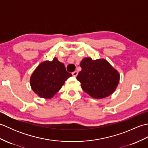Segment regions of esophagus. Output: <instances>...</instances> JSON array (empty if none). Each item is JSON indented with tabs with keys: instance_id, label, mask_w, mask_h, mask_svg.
Returning a JSON list of instances; mask_svg holds the SVG:
<instances>
[{
	"instance_id": "esophagus-1",
	"label": "esophagus",
	"mask_w": 148,
	"mask_h": 148,
	"mask_svg": "<svg viewBox=\"0 0 148 148\" xmlns=\"http://www.w3.org/2000/svg\"><path fill=\"white\" fill-rule=\"evenodd\" d=\"M72 76L74 77H76L77 76V71H74L72 72Z\"/></svg>"
}]
</instances>
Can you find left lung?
<instances>
[{"label": "left lung", "instance_id": "left-lung-1", "mask_svg": "<svg viewBox=\"0 0 148 148\" xmlns=\"http://www.w3.org/2000/svg\"><path fill=\"white\" fill-rule=\"evenodd\" d=\"M80 67L81 71L76 79L84 92L97 99L105 98L114 92L119 83V74L108 61L84 58Z\"/></svg>", "mask_w": 148, "mask_h": 148}]
</instances>
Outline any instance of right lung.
<instances>
[{
	"label": "right lung",
	"instance_id": "add662e5",
	"mask_svg": "<svg viewBox=\"0 0 148 148\" xmlns=\"http://www.w3.org/2000/svg\"><path fill=\"white\" fill-rule=\"evenodd\" d=\"M72 74L66 71L64 64L54 58L53 61L41 63L30 77L33 91L42 98L50 99L64 85Z\"/></svg>",
	"mask_w": 148,
	"mask_h": 148
}]
</instances>
